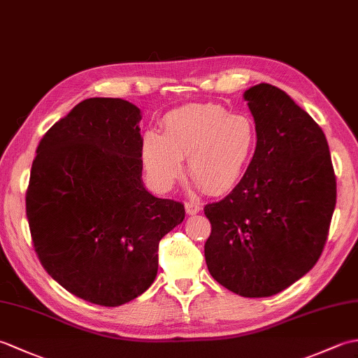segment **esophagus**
Returning <instances> with one entry per match:
<instances>
[{
    "mask_svg": "<svg viewBox=\"0 0 358 358\" xmlns=\"http://www.w3.org/2000/svg\"><path fill=\"white\" fill-rule=\"evenodd\" d=\"M200 210H201L200 203H196V201H187V203H186V212H187L189 215L199 214Z\"/></svg>",
    "mask_w": 358,
    "mask_h": 358,
    "instance_id": "esophagus-1",
    "label": "esophagus"
}]
</instances>
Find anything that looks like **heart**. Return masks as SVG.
<instances>
[{"instance_id":"heart-1","label":"heart","mask_w":358,"mask_h":358,"mask_svg":"<svg viewBox=\"0 0 358 358\" xmlns=\"http://www.w3.org/2000/svg\"><path fill=\"white\" fill-rule=\"evenodd\" d=\"M255 126L243 113L223 106L192 103L167 112L163 131L148 132L141 163L158 191H167L180 177L183 157L187 172L204 191L223 194L238 183L254 154Z\"/></svg>"}]
</instances>
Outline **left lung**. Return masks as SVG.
I'll return each instance as SVG.
<instances>
[{
	"mask_svg": "<svg viewBox=\"0 0 358 358\" xmlns=\"http://www.w3.org/2000/svg\"><path fill=\"white\" fill-rule=\"evenodd\" d=\"M257 148L240 183L204 206V257L220 285L260 299L314 268L328 238L337 183L326 136L283 90L262 83L245 92Z\"/></svg>",
	"mask_w": 358,
	"mask_h": 358,
	"instance_id": "1",
	"label": "left lung"
}]
</instances>
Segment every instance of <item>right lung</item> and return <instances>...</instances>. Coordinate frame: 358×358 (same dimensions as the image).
I'll use <instances>...</instances> for the list:
<instances>
[{"mask_svg":"<svg viewBox=\"0 0 358 358\" xmlns=\"http://www.w3.org/2000/svg\"><path fill=\"white\" fill-rule=\"evenodd\" d=\"M140 109L89 98L36 148L26 192L35 252L66 291L100 306L141 295L158 271V243L185 218L141 180Z\"/></svg>","mask_w":358,"mask_h":358,"instance_id":"add662e5","label":"right lung"}]
</instances>
